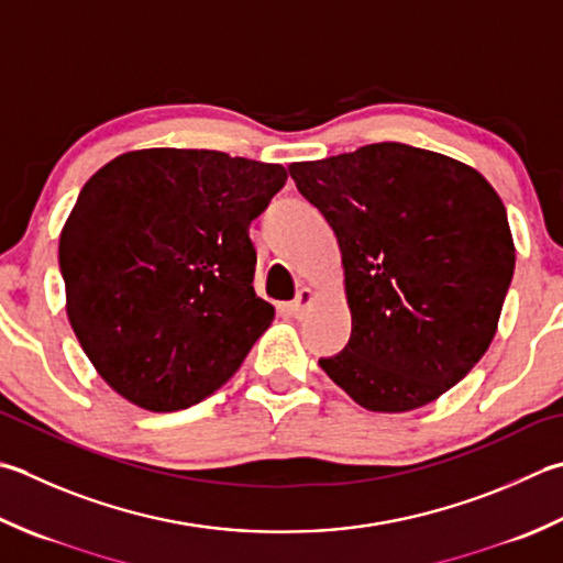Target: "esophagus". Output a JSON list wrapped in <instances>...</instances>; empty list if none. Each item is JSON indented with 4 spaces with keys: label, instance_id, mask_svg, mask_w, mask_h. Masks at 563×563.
I'll use <instances>...</instances> for the list:
<instances>
[{
    "label": "esophagus",
    "instance_id": "34e87169",
    "mask_svg": "<svg viewBox=\"0 0 563 563\" xmlns=\"http://www.w3.org/2000/svg\"><path fill=\"white\" fill-rule=\"evenodd\" d=\"M312 302H314V290L312 288H300V290H297L295 302H290L288 310H290L292 317H302L307 310H310Z\"/></svg>",
    "mask_w": 563,
    "mask_h": 563
}]
</instances>
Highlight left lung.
Returning <instances> with one entry per match:
<instances>
[{
    "label": "left lung",
    "instance_id": "8db88e82",
    "mask_svg": "<svg viewBox=\"0 0 563 563\" xmlns=\"http://www.w3.org/2000/svg\"><path fill=\"white\" fill-rule=\"evenodd\" d=\"M334 229L351 339L319 366L371 412H410L486 354L515 273L505 205L471 165L407 143L292 163Z\"/></svg>",
    "mask_w": 563,
    "mask_h": 563
}]
</instances>
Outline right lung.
<instances>
[{
	"label": "right lung",
	"instance_id": "add662e5",
	"mask_svg": "<svg viewBox=\"0 0 563 563\" xmlns=\"http://www.w3.org/2000/svg\"><path fill=\"white\" fill-rule=\"evenodd\" d=\"M285 180L278 163L143 148L85 183L58 244L65 310L121 398L185 410L239 371L275 317L249 227Z\"/></svg>",
	"mask_w": 563,
	"mask_h": 563
}]
</instances>
